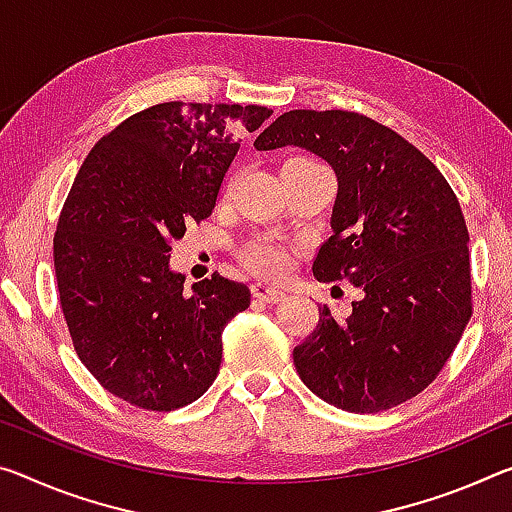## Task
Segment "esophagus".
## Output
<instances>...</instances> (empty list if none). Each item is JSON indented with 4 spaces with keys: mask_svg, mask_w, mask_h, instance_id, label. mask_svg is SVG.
Here are the masks:
<instances>
[{
    "mask_svg": "<svg viewBox=\"0 0 512 512\" xmlns=\"http://www.w3.org/2000/svg\"><path fill=\"white\" fill-rule=\"evenodd\" d=\"M253 294L255 298L264 300V303H280L287 296V291L278 285H269V282H257L253 287Z\"/></svg>",
    "mask_w": 512,
    "mask_h": 512,
    "instance_id": "obj_1",
    "label": "esophagus"
}]
</instances>
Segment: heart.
Returning a JSON list of instances; mask_svg holds the SVG:
<instances>
[{
  "mask_svg": "<svg viewBox=\"0 0 512 512\" xmlns=\"http://www.w3.org/2000/svg\"><path fill=\"white\" fill-rule=\"evenodd\" d=\"M296 159H307V157H296ZM243 259H246V264L253 266V269L275 275L285 269L287 250L275 241H255L243 250Z\"/></svg>",
  "mask_w": 512,
  "mask_h": 512,
  "instance_id": "heart-1",
  "label": "heart"
}]
</instances>
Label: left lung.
<instances>
[{"instance_id":"obj_1","label":"left lung","mask_w":512,"mask_h":512,"mask_svg":"<svg viewBox=\"0 0 512 512\" xmlns=\"http://www.w3.org/2000/svg\"><path fill=\"white\" fill-rule=\"evenodd\" d=\"M285 145L316 154L337 175L316 280L362 289L344 319L319 307L314 332L294 348L298 376L335 408H394L433 383L472 316L460 202L431 159L360 113H282L255 148Z\"/></svg>"}]
</instances>
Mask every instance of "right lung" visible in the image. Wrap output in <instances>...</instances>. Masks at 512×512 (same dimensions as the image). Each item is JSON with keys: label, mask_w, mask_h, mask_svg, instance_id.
I'll return each mask as SVG.
<instances>
[{"label": "right lung", "mask_w": 512, "mask_h": 512, "mask_svg": "<svg viewBox=\"0 0 512 512\" xmlns=\"http://www.w3.org/2000/svg\"><path fill=\"white\" fill-rule=\"evenodd\" d=\"M257 104H154L95 143L54 234L61 310L84 367L113 396L168 412L218 376L223 328L250 305L243 282L214 273L184 289L170 243L212 214L237 123L262 127Z\"/></svg>", "instance_id": "add662e5"}]
</instances>
